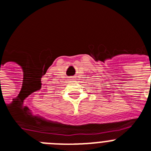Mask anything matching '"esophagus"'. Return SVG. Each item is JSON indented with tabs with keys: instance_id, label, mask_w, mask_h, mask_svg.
Here are the masks:
<instances>
[{
	"instance_id": "34e87169",
	"label": "esophagus",
	"mask_w": 151,
	"mask_h": 151,
	"mask_svg": "<svg viewBox=\"0 0 151 151\" xmlns=\"http://www.w3.org/2000/svg\"><path fill=\"white\" fill-rule=\"evenodd\" d=\"M69 79H70V80H74V79H76V78H75L74 77H70V78H69Z\"/></svg>"
}]
</instances>
